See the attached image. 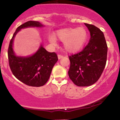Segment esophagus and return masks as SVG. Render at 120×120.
I'll return each instance as SVG.
<instances>
[{
    "label": "esophagus",
    "instance_id": "esophagus-1",
    "mask_svg": "<svg viewBox=\"0 0 120 120\" xmlns=\"http://www.w3.org/2000/svg\"><path fill=\"white\" fill-rule=\"evenodd\" d=\"M58 59H59V60H60V59H62L63 57V56H61V55H58Z\"/></svg>",
    "mask_w": 120,
    "mask_h": 120
}]
</instances>
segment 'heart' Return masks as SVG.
<instances>
[{
  "label": "heart",
  "instance_id": "obj_1",
  "mask_svg": "<svg viewBox=\"0 0 120 120\" xmlns=\"http://www.w3.org/2000/svg\"><path fill=\"white\" fill-rule=\"evenodd\" d=\"M88 37L89 34L85 27H69L57 30L55 37L50 35L49 40L50 43L56 45L57 39L63 42L67 51L76 53L82 49L87 41Z\"/></svg>",
  "mask_w": 120,
  "mask_h": 120
}]
</instances>
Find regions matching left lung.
Masks as SVG:
<instances>
[{
  "mask_svg": "<svg viewBox=\"0 0 120 120\" xmlns=\"http://www.w3.org/2000/svg\"><path fill=\"white\" fill-rule=\"evenodd\" d=\"M90 33L88 45L69 57V77L78 86H90L100 78L106 65L108 46L103 32L94 25L84 23Z\"/></svg>",
  "mask_w": 120,
  "mask_h": 120,
  "instance_id": "1",
  "label": "left lung"
}]
</instances>
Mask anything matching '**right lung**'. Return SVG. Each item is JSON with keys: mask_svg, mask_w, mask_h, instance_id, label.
Returning <instances> with one entry per match:
<instances>
[{"mask_svg": "<svg viewBox=\"0 0 120 120\" xmlns=\"http://www.w3.org/2000/svg\"><path fill=\"white\" fill-rule=\"evenodd\" d=\"M44 26L38 21L25 22L17 29L10 42L8 57L10 69L19 80L30 86H42L47 82L53 67L58 60L57 56L56 53L48 52L43 47L42 44L32 55L17 56L13 49L14 40L18 33L22 29Z\"/></svg>", "mask_w": 120, "mask_h": 120, "instance_id": "1", "label": "right lung"}]
</instances>
